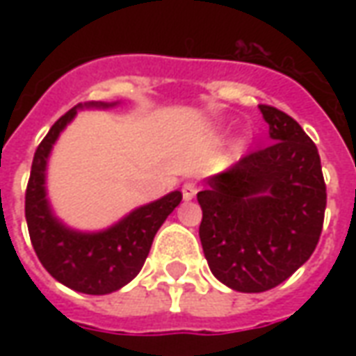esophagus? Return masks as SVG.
I'll return each mask as SVG.
<instances>
[{
	"label": "esophagus",
	"mask_w": 356,
	"mask_h": 356,
	"mask_svg": "<svg viewBox=\"0 0 356 356\" xmlns=\"http://www.w3.org/2000/svg\"><path fill=\"white\" fill-rule=\"evenodd\" d=\"M196 193H198L196 183H185V186H183V198H185V200H193L194 196H196Z\"/></svg>",
	"instance_id": "34e87169"
}]
</instances>
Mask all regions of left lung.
Segmentation results:
<instances>
[{
	"instance_id": "8db88e82",
	"label": "left lung",
	"mask_w": 356,
	"mask_h": 356,
	"mask_svg": "<svg viewBox=\"0 0 356 356\" xmlns=\"http://www.w3.org/2000/svg\"><path fill=\"white\" fill-rule=\"evenodd\" d=\"M273 143L246 154L198 193L200 240L211 273L257 293L290 278L318 244L326 209L321 156L301 125L259 104Z\"/></svg>"
}]
</instances>
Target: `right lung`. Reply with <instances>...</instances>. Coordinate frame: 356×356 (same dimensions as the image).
<instances>
[{
    "mask_svg": "<svg viewBox=\"0 0 356 356\" xmlns=\"http://www.w3.org/2000/svg\"><path fill=\"white\" fill-rule=\"evenodd\" d=\"M74 114L76 108L58 118L35 148L24 198V213L32 246L45 270L72 290L102 296L120 290L137 276L150 252L154 234L181 204L183 194L175 191L135 209L124 221L104 232L81 234L65 229L51 216L43 179L51 147Z\"/></svg>",
    "mask_w": 356,
    "mask_h": 356,
    "instance_id": "add662e5",
    "label": "right lung"
}]
</instances>
